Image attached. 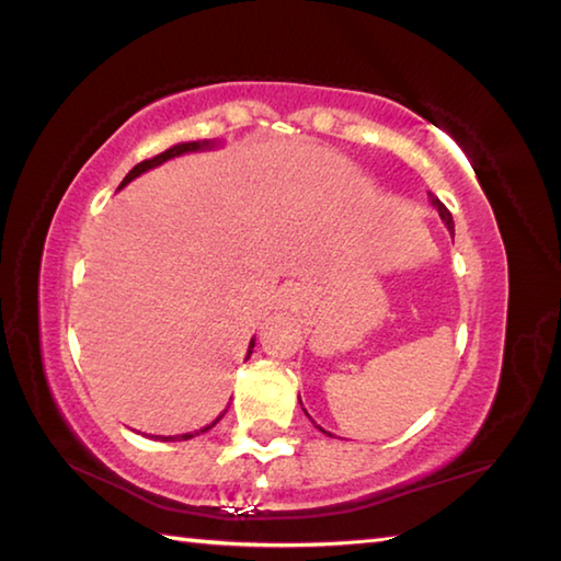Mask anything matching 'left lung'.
Returning a JSON list of instances; mask_svg holds the SVG:
<instances>
[{
    "label": "left lung",
    "mask_w": 561,
    "mask_h": 561,
    "mask_svg": "<svg viewBox=\"0 0 561 561\" xmlns=\"http://www.w3.org/2000/svg\"><path fill=\"white\" fill-rule=\"evenodd\" d=\"M432 206H434L436 210H439V216H442V220L446 222V228H449V230L454 232V218H451L449 208H446L444 203H442L439 198H434V196H432ZM299 404H301V400H299ZM304 412H307V410H304ZM316 426H319V424H316ZM319 430H321V426H319ZM321 432H323V430H321ZM323 434H329V432H323ZM329 436H331V434H329Z\"/></svg>",
    "instance_id": "1"
}]
</instances>
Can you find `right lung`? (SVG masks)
Returning a JSON list of instances; mask_svg holds the SVG:
<instances>
[{"instance_id": "add662e5", "label": "right lung", "mask_w": 561, "mask_h": 561, "mask_svg": "<svg viewBox=\"0 0 561 561\" xmlns=\"http://www.w3.org/2000/svg\"><path fill=\"white\" fill-rule=\"evenodd\" d=\"M213 145H216V141H208V139H203V141H181V145H174L171 149H167V151H161V154H157V157H151V159H145V161H139V164L129 171V174L125 176V181L119 183V188L122 186H127V183L131 181V179H137L139 174H145V171H149V169H154V167H159V164H164V161H169V159H174V157H181V154H188V151H203V149H210ZM252 348H254V339L250 341V351H248V358H250V353H252ZM228 410H222V414H226ZM222 414L218 416L216 422H210L208 426H203V430H198V432H188V434H176V436H151V439H161V442H186V439H193V436H198V434H203V432H208V430H213V426H216L220 420H222Z\"/></svg>"}]
</instances>
